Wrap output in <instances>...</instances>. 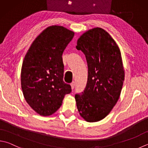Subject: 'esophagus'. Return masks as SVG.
Wrapping results in <instances>:
<instances>
[{
  "label": "esophagus",
  "mask_w": 148,
  "mask_h": 148,
  "mask_svg": "<svg viewBox=\"0 0 148 148\" xmlns=\"http://www.w3.org/2000/svg\"><path fill=\"white\" fill-rule=\"evenodd\" d=\"M71 89L72 90H73V89L75 88V82H73L71 84Z\"/></svg>",
  "instance_id": "1"
}]
</instances>
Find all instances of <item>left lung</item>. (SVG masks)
Returning a JSON list of instances; mask_svg holds the SVG:
<instances>
[{"mask_svg": "<svg viewBox=\"0 0 148 148\" xmlns=\"http://www.w3.org/2000/svg\"><path fill=\"white\" fill-rule=\"evenodd\" d=\"M76 48L85 55L88 68L85 90L75 96L77 107L86 121L98 122L110 113L121 95L125 76L121 51L100 27L84 33Z\"/></svg>", "mask_w": 148, "mask_h": 148, "instance_id": "8db88e82", "label": "left lung"}]
</instances>
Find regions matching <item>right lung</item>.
<instances>
[{
  "instance_id": "1",
  "label": "right lung",
  "mask_w": 148,
  "mask_h": 148,
  "mask_svg": "<svg viewBox=\"0 0 148 148\" xmlns=\"http://www.w3.org/2000/svg\"><path fill=\"white\" fill-rule=\"evenodd\" d=\"M75 33L60 26H49L25 55L21 69V88L27 104L38 114L49 116L61 106L71 86L63 81L62 55Z\"/></svg>"
}]
</instances>
